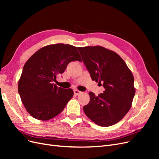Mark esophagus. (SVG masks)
Wrapping results in <instances>:
<instances>
[{"label":"esophagus","mask_w":159,"mask_h":159,"mask_svg":"<svg viewBox=\"0 0 159 159\" xmlns=\"http://www.w3.org/2000/svg\"><path fill=\"white\" fill-rule=\"evenodd\" d=\"M74 95H79L80 93H81V91H80L78 90V89H74Z\"/></svg>","instance_id":"1"}]
</instances>
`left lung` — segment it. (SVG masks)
I'll list each match as a JSON object with an SVG mask.
<instances>
[{
  "label": "left lung",
  "instance_id": "8db88e82",
  "mask_svg": "<svg viewBox=\"0 0 159 159\" xmlns=\"http://www.w3.org/2000/svg\"><path fill=\"white\" fill-rule=\"evenodd\" d=\"M91 78L103 83V93L84 106L85 115L95 124L109 127L121 120L131 107L135 94L134 78L125 61L117 53L100 46L77 48Z\"/></svg>",
  "mask_w": 159,
  "mask_h": 159
}]
</instances>
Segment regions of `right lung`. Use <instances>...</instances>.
Wrapping results in <instances>:
<instances>
[{"label":"right lung","mask_w":159,"mask_h":159,"mask_svg":"<svg viewBox=\"0 0 159 159\" xmlns=\"http://www.w3.org/2000/svg\"><path fill=\"white\" fill-rule=\"evenodd\" d=\"M81 59L74 46L56 44L35 52L23 67L18 90L21 101L31 116L46 121L60 114L74 95L72 89L54 84L71 61Z\"/></svg>","instance_id":"obj_1"}]
</instances>
